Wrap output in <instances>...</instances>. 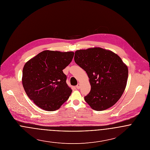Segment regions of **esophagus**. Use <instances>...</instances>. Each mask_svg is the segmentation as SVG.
I'll return each instance as SVG.
<instances>
[{
  "instance_id": "1",
  "label": "esophagus",
  "mask_w": 150,
  "mask_h": 150,
  "mask_svg": "<svg viewBox=\"0 0 150 150\" xmlns=\"http://www.w3.org/2000/svg\"><path fill=\"white\" fill-rule=\"evenodd\" d=\"M80 86H81V84H80V83H79V84L77 85V86H76V88L79 89L80 88Z\"/></svg>"
}]
</instances>
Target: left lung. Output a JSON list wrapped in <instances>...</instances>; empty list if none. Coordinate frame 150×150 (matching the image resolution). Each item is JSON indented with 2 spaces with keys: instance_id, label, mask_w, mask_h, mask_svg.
I'll use <instances>...</instances> for the list:
<instances>
[{
  "instance_id": "1",
  "label": "left lung",
  "mask_w": 150,
  "mask_h": 150,
  "mask_svg": "<svg viewBox=\"0 0 150 150\" xmlns=\"http://www.w3.org/2000/svg\"><path fill=\"white\" fill-rule=\"evenodd\" d=\"M74 61L87 73L91 91L84 97L92 109L103 111L114 105L127 86L128 69L113 52L100 47L79 50Z\"/></svg>"
}]
</instances>
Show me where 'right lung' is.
<instances>
[{"instance_id":"add662e5","label":"right lung","mask_w":150,"mask_h":150,"mask_svg":"<svg viewBox=\"0 0 150 150\" xmlns=\"http://www.w3.org/2000/svg\"><path fill=\"white\" fill-rule=\"evenodd\" d=\"M74 53L45 50L23 66L22 82L33 103L46 111L59 109L72 92L66 84L63 70L71 62Z\"/></svg>"}]
</instances>
